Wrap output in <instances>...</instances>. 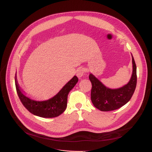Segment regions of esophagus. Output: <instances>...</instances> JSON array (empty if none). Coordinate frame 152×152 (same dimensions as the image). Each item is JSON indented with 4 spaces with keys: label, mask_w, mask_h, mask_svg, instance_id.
Returning a JSON list of instances; mask_svg holds the SVG:
<instances>
[{
    "label": "esophagus",
    "mask_w": 152,
    "mask_h": 152,
    "mask_svg": "<svg viewBox=\"0 0 152 152\" xmlns=\"http://www.w3.org/2000/svg\"><path fill=\"white\" fill-rule=\"evenodd\" d=\"M86 72V69L84 68L80 67L79 69H78L77 71V76L78 77L79 79H80V78L84 75V73Z\"/></svg>",
    "instance_id": "obj_1"
}]
</instances>
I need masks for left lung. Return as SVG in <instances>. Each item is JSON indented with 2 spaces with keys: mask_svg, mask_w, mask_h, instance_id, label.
<instances>
[{
  "mask_svg": "<svg viewBox=\"0 0 152 152\" xmlns=\"http://www.w3.org/2000/svg\"><path fill=\"white\" fill-rule=\"evenodd\" d=\"M132 73L130 80L123 87L110 89L106 87L93 74L90 73L92 84L91 102L94 107L103 112L112 111L122 107L129 101L135 91L137 83L136 65L132 55Z\"/></svg>",
  "mask_w": 152,
  "mask_h": 152,
  "instance_id": "1",
  "label": "left lung"
}]
</instances>
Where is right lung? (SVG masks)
Segmentation results:
<instances>
[{
    "mask_svg": "<svg viewBox=\"0 0 152 152\" xmlns=\"http://www.w3.org/2000/svg\"><path fill=\"white\" fill-rule=\"evenodd\" d=\"M78 80L77 77L75 75L53 98L45 101H35L27 97L23 93L18 84L16 74L15 75L16 89L22 104L32 114L43 118L56 117L65 112L67 106L68 94Z\"/></svg>",
    "mask_w": 152,
    "mask_h": 152,
    "instance_id": "add662e5",
    "label": "right lung"
}]
</instances>
